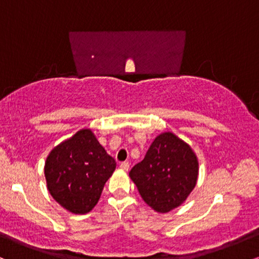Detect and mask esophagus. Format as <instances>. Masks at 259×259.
<instances>
[{"mask_svg": "<svg viewBox=\"0 0 259 259\" xmlns=\"http://www.w3.org/2000/svg\"><path fill=\"white\" fill-rule=\"evenodd\" d=\"M120 169H123V170H129V167H130V164H129V162H123V163H120Z\"/></svg>", "mask_w": 259, "mask_h": 259, "instance_id": "esophagus-1", "label": "esophagus"}]
</instances>
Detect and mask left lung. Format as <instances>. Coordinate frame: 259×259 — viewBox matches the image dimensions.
<instances>
[{"mask_svg": "<svg viewBox=\"0 0 259 259\" xmlns=\"http://www.w3.org/2000/svg\"><path fill=\"white\" fill-rule=\"evenodd\" d=\"M129 175L142 200L156 212L167 213L179 207L194 190L198 160L186 142L173 133H163Z\"/></svg>", "mask_w": 259, "mask_h": 259, "instance_id": "obj_1", "label": "left lung"}]
</instances>
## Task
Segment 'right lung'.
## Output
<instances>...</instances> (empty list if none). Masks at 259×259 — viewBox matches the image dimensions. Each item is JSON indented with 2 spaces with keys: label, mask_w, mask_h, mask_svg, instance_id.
I'll use <instances>...</instances> for the list:
<instances>
[{
  "label": "right lung",
  "mask_w": 259,
  "mask_h": 259,
  "mask_svg": "<svg viewBox=\"0 0 259 259\" xmlns=\"http://www.w3.org/2000/svg\"><path fill=\"white\" fill-rule=\"evenodd\" d=\"M115 160L90 129H82L51 151L45 163L47 189L69 212L85 214L97 204Z\"/></svg>",
  "instance_id": "obj_1"
}]
</instances>
